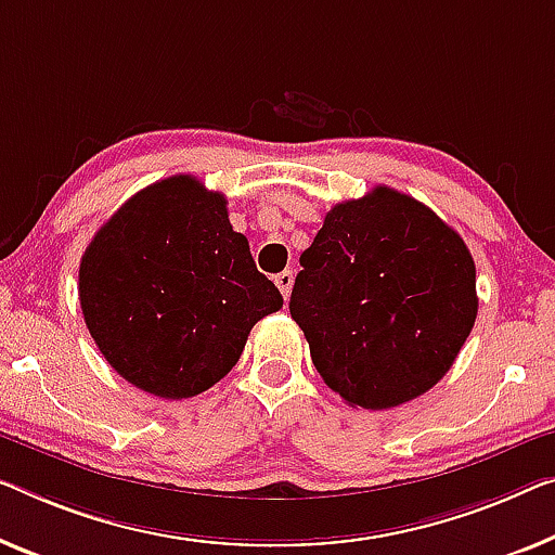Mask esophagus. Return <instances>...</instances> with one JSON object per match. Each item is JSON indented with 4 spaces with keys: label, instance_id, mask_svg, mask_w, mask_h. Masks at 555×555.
<instances>
[{
    "label": "esophagus",
    "instance_id": "obj_1",
    "mask_svg": "<svg viewBox=\"0 0 555 555\" xmlns=\"http://www.w3.org/2000/svg\"><path fill=\"white\" fill-rule=\"evenodd\" d=\"M274 281H276L281 296H284V299L288 301V296H292V286H294V274H292V271H281V274H276Z\"/></svg>",
    "mask_w": 555,
    "mask_h": 555
}]
</instances>
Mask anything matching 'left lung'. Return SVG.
Segmentation results:
<instances>
[{
  "label": "left lung",
  "instance_id": "8db88e82",
  "mask_svg": "<svg viewBox=\"0 0 555 555\" xmlns=\"http://www.w3.org/2000/svg\"><path fill=\"white\" fill-rule=\"evenodd\" d=\"M299 261L288 311L349 406L382 411L426 393L474 328L468 246L396 189L336 204Z\"/></svg>",
  "mask_w": 555,
  "mask_h": 555
}]
</instances>
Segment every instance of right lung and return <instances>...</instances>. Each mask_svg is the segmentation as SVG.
<instances>
[{
  "instance_id": "1",
  "label": "right lung",
  "mask_w": 555,
  "mask_h": 555,
  "mask_svg": "<svg viewBox=\"0 0 555 555\" xmlns=\"http://www.w3.org/2000/svg\"><path fill=\"white\" fill-rule=\"evenodd\" d=\"M79 301L109 366L177 401L221 382L256 321L284 306L231 229L224 194L189 173L142 189L96 231Z\"/></svg>"
}]
</instances>
